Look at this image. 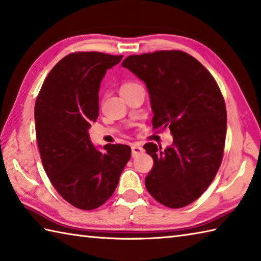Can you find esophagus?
<instances>
[{"mask_svg":"<svg viewBox=\"0 0 261 261\" xmlns=\"http://www.w3.org/2000/svg\"><path fill=\"white\" fill-rule=\"evenodd\" d=\"M131 150H132V157H137L138 155H140L144 152V148L138 144H135V145H132Z\"/></svg>","mask_w":261,"mask_h":261,"instance_id":"34e87169","label":"esophagus"}]
</instances>
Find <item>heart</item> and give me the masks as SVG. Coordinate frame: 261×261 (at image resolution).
<instances>
[{
    "mask_svg": "<svg viewBox=\"0 0 261 261\" xmlns=\"http://www.w3.org/2000/svg\"><path fill=\"white\" fill-rule=\"evenodd\" d=\"M135 85H137L136 83H125V84H123L121 86V89L120 90H123V89H126V88H129V87H132V86H135Z\"/></svg>",
    "mask_w": 261,
    "mask_h": 261,
    "instance_id": "1",
    "label": "heart"
}]
</instances>
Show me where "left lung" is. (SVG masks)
<instances>
[{"instance_id": "8db88e82", "label": "left lung", "mask_w": 261, "mask_h": 261, "mask_svg": "<svg viewBox=\"0 0 261 261\" xmlns=\"http://www.w3.org/2000/svg\"><path fill=\"white\" fill-rule=\"evenodd\" d=\"M122 66L146 84L152 127H167L173 136L165 150L152 142L144 146L154 160L147 190L166 207L188 206L221 166L227 124L221 90L205 66L181 50L130 55Z\"/></svg>"}]
</instances>
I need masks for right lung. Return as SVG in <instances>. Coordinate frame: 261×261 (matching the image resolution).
<instances>
[{
	"label": "right lung",
	"mask_w": 261,
	"mask_h": 261,
	"mask_svg": "<svg viewBox=\"0 0 261 261\" xmlns=\"http://www.w3.org/2000/svg\"><path fill=\"white\" fill-rule=\"evenodd\" d=\"M123 55L78 52L50 70L35 104L36 139L50 183L71 205L91 211L107 201L131 157L126 145L91 144L98 117L99 87L106 71Z\"/></svg>",
	"instance_id": "right-lung-1"
}]
</instances>
